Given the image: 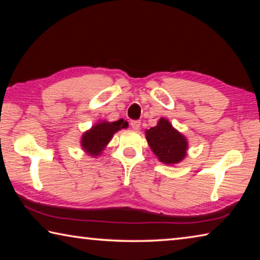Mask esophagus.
Instances as JSON below:
<instances>
[{"mask_svg":"<svg viewBox=\"0 0 260 260\" xmlns=\"http://www.w3.org/2000/svg\"><path fill=\"white\" fill-rule=\"evenodd\" d=\"M131 126H132V128H133V129L138 131L140 128V126H141V121L140 120H132Z\"/></svg>","mask_w":260,"mask_h":260,"instance_id":"obj_1","label":"esophagus"}]
</instances>
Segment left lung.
I'll list each match as a JSON object with an SVG mask.
<instances>
[{"mask_svg": "<svg viewBox=\"0 0 260 260\" xmlns=\"http://www.w3.org/2000/svg\"><path fill=\"white\" fill-rule=\"evenodd\" d=\"M146 139L152 152L162 164H179L187 156V138L175 129L166 118H160L155 127L146 131Z\"/></svg>", "mask_w": 260, "mask_h": 260, "instance_id": "obj_1", "label": "left lung"}]
</instances>
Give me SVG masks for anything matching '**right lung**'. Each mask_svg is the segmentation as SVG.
<instances>
[{
	"label": "right lung",
	"instance_id": "add662e5",
	"mask_svg": "<svg viewBox=\"0 0 260 260\" xmlns=\"http://www.w3.org/2000/svg\"><path fill=\"white\" fill-rule=\"evenodd\" d=\"M127 121H113L110 122L107 120H99L91 128L86 131L81 136L80 146L86 155L91 157H99L110 141L113 138V134L122 128H127Z\"/></svg>",
	"mask_w": 260,
	"mask_h": 260
}]
</instances>
